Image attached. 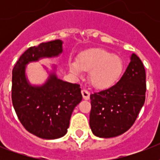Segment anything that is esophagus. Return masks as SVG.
<instances>
[{"label":"esophagus","instance_id":"1","mask_svg":"<svg viewBox=\"0 0 160 160\" xmlns=\"http://www.w3.org/2000/svg\"><path fill=\"white\" fill-rule=\"evenodd\" d=\"M81 94H82L83 98H84L85 100H90V93L87 90H85V89H83V90H81Z\"/></svg>","mask_w":160,"mask_h":160}]
</instances>
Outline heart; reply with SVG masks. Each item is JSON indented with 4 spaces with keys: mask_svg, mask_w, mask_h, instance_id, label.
<instances>
[{
    "mask_svg": "<svg viewBox=\"0 0 160 160\" xmlns=\"http://www.w3.org/2000/svg\"><path fill=\"white\" fill-rule=\"evenodd\" d=\"M70 69L76 75H80L83 70H91V84L97 88H105L119 79L123 71V61L119 55L97 49L82 54L78 61L70 63Z\"/></svg>",
    "mask_w": 160,
    "mask_h": 160,
    "instance_id": "heart-1",
    "label": "heart"
}]
</instances>
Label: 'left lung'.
<instances>
[{
	"instance_id": "1",
	"label": "left lung",
	"mask_w": 160,
	"mask_h": 160,
	"mask_svg": "<svg viewBox=\"0 0 160 160\" xmlns=\"http://www.w3.org/2000/svg\"><path fill=\"white\" fill-rule=\"evenodd\" d=\"M146 75L141 60L132 54L125 72L114 85L90 95V126L100 138H112L133 125L145 100Z\"/></svg>"
}]
</instances>
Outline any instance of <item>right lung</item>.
<instances>
[{"label":"right lung","instance_id":"obj_1","mask_svg":"<svg viewBox=\"0 0 160 160\" xmlns=\"http://www.w3.org/2000/svg\"><path fill=\"white\" fill-rule=\"evenodd\" d=\"M62 41L55 40L30 47L12 70L11 99L15 111L25 129L41 139L64 136L73 110L82 100L80 85L63 81L55 72L41 86L31 85L26 76L27 64L58 56L62 53Z\"/></svg>","mask_w":160,"mask_h":160}]
</instances>
